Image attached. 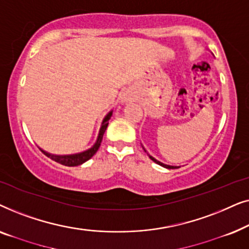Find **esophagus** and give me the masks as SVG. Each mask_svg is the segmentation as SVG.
<instances>
[{"label":"esophagus","instance_id":"obj_1","mask_svg":"<svg viewBox=\"0 0 249 249\" xmlns=\"http://www.w3.org/2000/svg\"><path fill=\"white\" fill-rule=\"evenodd\" d=\"M131 93L129 90H124V91H122V94H121V96H120V101H121V103H127L128 101H130L131 100Z\"/></svg>","mask_w":249,"mask_h":249}]
</instances>
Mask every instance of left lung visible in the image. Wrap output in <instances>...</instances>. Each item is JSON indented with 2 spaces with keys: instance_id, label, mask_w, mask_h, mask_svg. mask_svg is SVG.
<instances>
[{
  "instance_id": "1",
  "label": "left lung",
  "mask_w": 249,
  "mask_h": 249,
  "mask_svg": "<svg viewBox=\"0 0 249 249\" xmlns=\"http://www.w3.org/2000/svg\"><path fill=\"white\" fill-rule=\"evenodd\" d=\"M142 148H144V151H145L146 153H147V151H146V149H145V147H144V146H142ZM147 155L149 156V159H151L153 162H155V163H156V164H159V165H161V166H163V168H165V169H178V168H179V166H175V165H169V164H164V163L160 162V161H159V160H156L155 158H153V156H152V155H149V154H148V153H147Z\"/></svg>"
}]
</instances>
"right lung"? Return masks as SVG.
Segmentation results:
<instances>
[{"instance_id":"obj_1","label":"right lung","mask_w":249,"mask_h":249,"mask_svg":"<svg viewBox=\"0 0 249 249\" xmlns=\"http://www.w3.org/2000/svg\"><path fill=\"white\" fill-rule=\"evenodd\" d=\"M112 113H113V111H110L107 115H105L103 121H102V124H101L100 130H98L96 142H95V144L91 146L90 148L86 149V151H83V152H79V153H74V154L56 155V154H52V153L44 151V149H42L40 147H39V149L47 156V158H50L51 160H53V161L60 163V164H62V165L77 166V165L83 164V163H85L86 161H88L89 159L93 158L95 153L97 152V149L100 148L102 139H103V135H104L105 130H107V128L108 125V120L111 119Z\"/></svg>"}]
</instances>
